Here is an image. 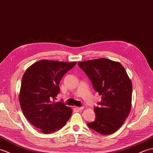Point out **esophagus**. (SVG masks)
<instances>
[{
	"instance_id": "34e87169",
	"label": "esophagus",
	"mask_w": 153,
	"mask_h": 153,
	"mask_svg": "<svg viewBox=\"0 0 153 153\" xmlns=\"http://www.w3.org/2000/svg\"><path fill=\"white\" fill-rule=\"evenodd\" d=\"M75 108H76V109H77V110H79V111H80V110H82V109H84V107H75Z\"/></svg>"
}]
</instances>
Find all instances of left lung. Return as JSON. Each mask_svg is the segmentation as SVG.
I'll return each instance as SVG.
<instances>
[{"label": "left lung", "instance_id": "obj_1", "mask_svg": "<svg viewBox=\"0 0 153 153\" xmlns=\"http://www.w3.org/2000/svg\"><path fill=\"white\" fill-rule=\"evenodd\" d=\"M78 65L101 96L94 108L96 119L88 126L103 135L117 131L126 119L131 107L132 84L119 62L106 58L80 62Z\"/></svg>", "mask_w": 153, "mask_h": 153}]
</instances>
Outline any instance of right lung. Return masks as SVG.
I'll return each instance as SVG.
<instances>
[{
  "mask_svg": "<svg viewBox=\"0 0 153 153\" xmlns=\"http://www.w3.org/2000/svg\"><path fill=\"white\" fill-rule=\"evenodd\" d=\"M76 62L40 60L30 66L23 74L19 101L23 113L34 126L44 134L63 127L73 111L62 102H55L59 84Z\"/></svg>",
  "mask_w": 153,
  "mask_h": 153,
  "instance_id": "1",
  "label": "right lung"
}]
</instances>
